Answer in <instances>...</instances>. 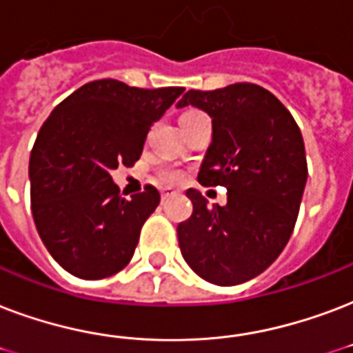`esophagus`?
I'll use <instances>...</instances> for the list:
<instances>
[{
	"mask_svg": "<svg viewBox=\"0 0 353 353\" xmlns=\"http://www.w3.org/2000/svg\"><path fill=\"white\" fill-rule=\"evenodd\" d=\"M174 194H176L174 190H163V192H161V200H163V201L168 200V198H172Z\"/></svg>",
	"mask_w": 353,
	"mask_h": 353,
	"instance_id": "34e87169",
	"label": "esophagus"
}]
</instances>
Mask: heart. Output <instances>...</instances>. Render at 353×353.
Listing matches in <instances>:
<instances>
[{"label":"heart","instance_id":"b5f03b06","mask_svg":"<svg viewBox=\"0 0 353 353\" xmlns=\"http://www.w3.org/2000/svg\"><path fill=\"white\" fill-rule=\"evenodd\" d=\"M200 114H203V112L187 111V112H183L181 120L200 117ZM159 179H161V183H163V185H174V183H177L179 179H181V174H179L177 170H172V168H163V170L159 172Z\"/></svg>","mask_w":353,"mask_h":353}]
</instances>
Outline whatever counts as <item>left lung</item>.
I'll return each mask as SVG.
<instances>
[{"instance_id":"obj_1","label":"left lung","mask_w":353,"mask_h":353,"mask_svg":"<svg viewBox=\"0 0 353 353\" xmlns=\"http://www.w3.org/2000/svg\"><path fill=\"white\" fill-rule=\"evenodd\" d=\"M187 105L212 118L198 181L228 188V203L209 207L188 188L192 214L177 225L183 259L209 283H244L265 272L292 235L307 181L302 133L287 107L254 83L188 90L177 109Z\"/></svg>"}]
</instances>
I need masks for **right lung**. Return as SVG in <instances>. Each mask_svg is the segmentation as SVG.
<instances>
[{"label": "right lung", "mask_w": 353, "mask_h": 353, "mask_svg": "<svg viewBox=\"0 0 353 353\" xmlns=\"http://www.w3.org/2000/svg\"><path fill=\"white\" fill-rule=\"evenodd\" d=\"M183 90L92 81L40 128L29 159L31 211L51 257L72 276L109 278L133 257L161 196L148 185L131 200L122 198L111 172L141 159L150 128Z\"/></svg>", "instance_id": "add662e5"}]
</instances>
